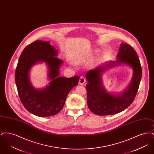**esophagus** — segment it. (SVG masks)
<instances>
[{
    "label": "esophagus",
    "mask_w": 154,
    "mask_h": 154,
    "mask_svg": "<svg viewBox=\"0 0 154 154\" xmlns=\"http://www.w3.org/2000/svg\"><path fill=\"white\" fill-rule=\"evenodd\" d=\"M86 82V80L84 77H81L80 80H79V84L80 85H83L85 84V82Z\"/></svg>",
    "instance_id": "34e87169"
}]
</instances>
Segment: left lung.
<instances>
[{"label": "left lung", "instance_id": "obj_1", "mask_svg": "<svg viewBox=\"0 0 154 154\" xmlns=\"http://www.w3.org/2000/svg\"><path fill=\"white\" fill-rule=\"evenodd\" d=\"M124 64L131 66L133 70L130 84L121 93L107 91L102 84V73L112 66ZM141 74V67L136 52L129 44L121 43L116 60L107 62L86 73L88 82L86 88L89 109L98 116L116 114L125 110L135 98Z\"/></svg>", "mask_w": 154, "mask_h": 154}]
</instances>
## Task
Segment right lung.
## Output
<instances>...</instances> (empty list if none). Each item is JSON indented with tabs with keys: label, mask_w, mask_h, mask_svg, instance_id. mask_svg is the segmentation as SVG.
<instances>
[{
	"label": "right lung",
	"mask_w": 154,
	"mask_h": 154,
	"mask_svg": "<svg viewBox=\"0 0 154 154\" xmlns=\"http://www.w3.org/2000/svg\"><path fill=\"white\" fill-rule=\"evenodd\" d=\"M58 54V50L50 42L36 40L24 48L16 68L15 84L22 104L30 113L40 117L58 114L69 93L79 81V76H59V69L63 62L57 57ZM43 62L48 67L50 82L44 88H36L29 80V71L34 65Z\"/></svg>",
	"instance_id": "add662e5"
}]
</instances>
